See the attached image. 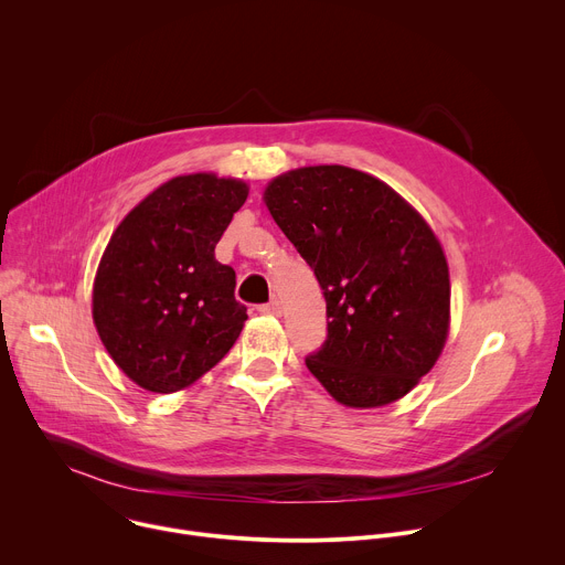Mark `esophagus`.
I'll return each instance as SVG.
<instances>
[{
    "label": "esophagus",
    "instance_id": "esophagus-1",
    "mask_svg": "<svg viewBox=\"0 0 565 565\" xmlns=\"http://www.w3.org/2000/svg\"><path fill=\"white\" fill-rule=\"evenodd\" d=\"M259 310H262L264 315H277V317H279V315H281V303H279L277 299H270L268 303H262Z\"/></svg>",
    "mask_w": 565,
    "mask_h": 565
}]
</instances>
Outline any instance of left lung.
Masks as SVG:
<instances>
[{"mask_svg":"<svg viewBox=\"0 0 565 565\" xmlns=\"http://www.w3.org/2000/svg\"><path fill=\"white\" fill-rule=\"evenodd\" d=\"M264 201L312 268L329 335L308 371L347 407L407 395L449 331V268L427 221L380 179L315 166L268 183Z\"/></svg>","mask_w":565,"mask_h":565,"instance_id":"obj_1","label":"left lung"}]
</instances>
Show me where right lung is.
I'll return each instance as SVG.
<instances>
[{
	"instance_id": "obj_1",
	"label": "right lung",
	"mask_w": 565,
	"mask_h": 565,
	"mask_svg": "<svg viewBox=\"0 0 565 565\" xmlns=\"http://www.w3.org/2000/svg\"><path fill=\"white\" fill-rule=\"evenodd\" d=\"M248 185L216 174L177 177L116 227L94 281V324L111 360L138 386L174 393L223 360L246 306L214 248Z\"/></svg>"
}]
</instances>
